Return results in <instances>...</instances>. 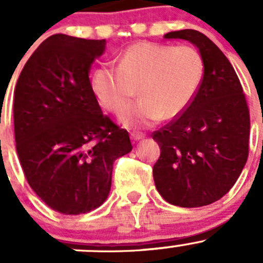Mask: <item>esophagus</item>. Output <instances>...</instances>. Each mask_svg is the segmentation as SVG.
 Listing matches in <instances>:
<instances>
[{"mask_svg": "<svg viewBox=\"0 0 263 263\" xmlns=\"http://www.w3.org/2000/svg\"><path fill=\"white\" fill-rule=\"evenodd\" d=\"M144 137H145V135L141 134V132H131V139L134 141H139V140L144 139Z\"/></svg>", "mask_w": 263, "mask_h": 263, "instance_id": "34e87169", "label": "esophagus"}]
</instances>
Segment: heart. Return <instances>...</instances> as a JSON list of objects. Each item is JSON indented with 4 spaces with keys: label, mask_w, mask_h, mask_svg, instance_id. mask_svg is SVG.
Here are the masks:
<instances>
[{
    "label": "heart",
    "mask_w": 263,
    "mask_h": 263,
    "mask_svg": "<svg viewBox=\"0 0 263 263\" xmlns=\"http://www.w3.org/2000/svg\"><path fill=\"white\" fill-rule=\"evenodd\" d=\"M203 78V62L193 46L136 43L120 54L118 68L98 66L92 89L105 109L118 112L138 88L142 97L120 112L126 127L144 128L183 114Z\"/></svg>",
    "instance_id": "1"
}]
</instances>
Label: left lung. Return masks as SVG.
<instances>
[{
  "label": "left lung",
  "mask_w": 263,
  "mask_h": 263,
  "mask_svg": "<svg viewBox=\"0 0 263 263\" xmlns=\"http://www.w3.org/2000/svg\"><path fill=\"white\" fill-rule=\"evenodd\" d=\"M163 37L193 44L203 78L187 110L153 134L161 148L154 183L171 205L200 208L222 198L241 174L249 149V110L234 67L209 37L195 29Z\"/></svg>",
  "instance_id": "1"
}]
</instances>
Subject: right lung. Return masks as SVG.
<instances>
[{
	"label": "right lung",
	"mask_w": 263,
	"mask_h": 263,
	"mask_svg": "<svg viewBox=\"0 0 263 263\" xmlns=\"http://www.w3.org/2000/svg\"><path fill=\"white\" fill-rule=\"evenodd\" d=\"M106 40L53 35L24 65L14 96L16 153L27 181L53 210L89 213L106 201L128 132L102 114L89 80Z\"/></svg>",
	"instance_id": "right-lung-1"
}]
</instances>
